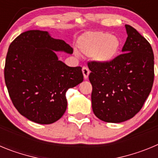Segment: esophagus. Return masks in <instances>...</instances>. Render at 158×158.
I'll use <instances>...</instances> for the list:
<instances>
[{"instance_id":"34e87169","label":"esophagus","mask_w":158,"mask_h":158,"mask_svg":"<svg viewBox=\"0 0 158 158\" xmlns=\"http://www.w3.org/2000/svg\"><path fill=\"white\" fill-rule=\"evenodd\" d=\"M82 73H83L84 78H85V79H87L90 71H89V68H88L87 66H83V68H82Z\"/></svg>"}]
</instances>
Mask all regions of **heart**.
Here are the masks:
<instances>
[{
  "label": "heart",
  "instance_id": "heart-1",
  "mask_svg": "<svg viewBox=\"0 0 158 158\" xmlns=\"http://www.w3.org/2000/svg\"><path fill=\"white\" fill-rule=\"evenodd\" d=\"M120 45V40L116 36L103 31L86 34L78 42V48L81 54L92 56L101 63L112 61L117 56Z\"/></svg>",
  "mask_w": 158,
  "mask_h": 158
}]
</instances>
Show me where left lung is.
<instances>
[{"instance_id":"obj_1","label":"left lung","mask_w":158,"mask_h":158,"mask_svg":"<svg viewBox=\"0 0 158 158\" xmlns=\"http://www.w3.org/2000/svg\"><path fill=\"white\" fill-rule=\"evenodd\" d=\"M125 27L128 36L123 54L107 63L88 62L93 112L107 123L124 122L135 116L150 95L154 79L151 45L133 27Z\"/></svg>"}]
</instances>
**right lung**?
<instances>
[{"mask_svg": "<svg viewBox=\"0 0 158 158\" xmlns=\"http://www.w3.org/2000/svg\"><path fill=\"white\" fill-rule=\"evenodd\" d=\"M72 54L65 41L48 32L31 30L11 43L5 65V81L12 104L22 115L40 124H51L63 115L67 90L83 81L81 67H69L55 51Z\"/></svg>", "mask_w": 158, "mask_h": 158, "instance_id": "obj_1", "label": "right lung"}]
</instances>
